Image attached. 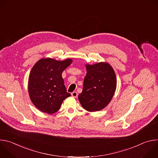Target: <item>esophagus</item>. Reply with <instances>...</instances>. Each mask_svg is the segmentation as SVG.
Returning <instances> with one entry per match:
<instances>
[{
	"instance_id": "34e87169",
	"label": "esophagus",
	"mask_w": 158,
	"mask_h": 158,
	"mask_svg": "<svg viewBox=\"0 0 158 158\" xmlns=\"http://www.w3.org/2000/svg\"><path fill=\"white\" fill-rule=\"evenodd\" d=\"M71 95H72V96H73V98H77V93L76 92V91H74V92H73V93H71Z\"/></svg>"
}]
</instances>
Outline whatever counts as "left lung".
Masks as SVG:
<instances>
[{
    "mask_svg": "<svg viewBox=\"0 0 158 158\" xmlns=\"http://www.w3.org/2000/svg\"><path fill=\"white\" fill-rule=\"evenodd\" d=\"M85 67L87 74L78 99L86 110L98 111L108 105L114 94L117 84L116 74L107 62L86 64Z\"/></svg>",
    "mask_w": 158,
    "mask_h": 158,
    "instance_id": "left-lung-1",
    "label": "left lung"
}]
</instances>
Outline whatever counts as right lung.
<instances>
[{
    "instance_id": "obj_1",
    "label": "right lung",
    "mask_w": 158,
    "mask_h": 158,
    "mask_svg": "<svg viewBox=\"0 0 158 158\" xmlns=\"http://www.w3.org/2000/svg\"><path fill=\"white\" fill-rule=\"evenodd\" d=\"M72 62L71 59L60 61L42 58L33 66L29 77L28 91L31 101L40 111L54 114L63 101L71 96L67 92L62 73Z\"/></svg>"
}]
</instances>
